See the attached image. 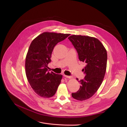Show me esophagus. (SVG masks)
I'll return each mask as SVG.
<instances>
[{
	"mask_svg": "<svg viewBox=\"0 0 127 127\" xmlns=\"http://www.w3.org/2000/svg\"><path fill=\"white\" fill-rule=\"evenodd\" d=\"M64 76L66 78H71V76H66L65 75H64Z\"/></svg>",
	"mask_w": 127,
	"mask_h": 127,
	"instance_id": "obj_1",
	"label": "esophagus"
}]
</instances>
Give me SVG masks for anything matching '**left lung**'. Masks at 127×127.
<instances>
[{
  "label": "left lung",
  "mask_w": 127,
  "mask_h": 127,
  "mask_svg": "<svg viewBox=\"0 0 127 127\" xmlns=\"http://www.w3.org/2000/svg\"><path fill=\"white\" fill-rule=\"evenodd\" d=\"M68 38L76 49L80 61L86 64L82 69L85 76L79 81L80 87L77 92L72 93L71 96L78 100H85L94 95L103 81L107 52L102 43L95 37L73 35Z\"/></svg>",
  "instance_id": "1"
}]
</instances>
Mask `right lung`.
<instances>
[{
  "label": "right lung",
  "instance_id": "add662e5",
  "mask_svg": "<svg viewBox=\"0 0 127 127\" xmlns=\"http://www.w3.org/2000/svg\"><path fill=\"white\" fill-rule=\"evenodd\" d=\"M69 34L44 32L33 40L26 58V74L31 88L44 98L54 95L61 82L62 75L48 71L55 46Z\"/></svg>",
  "mask_w": 127,
  "mask_h": 127
}]
</instances>
